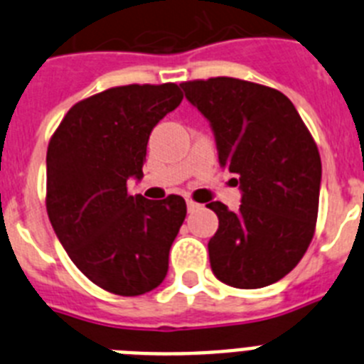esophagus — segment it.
Returning a JSON list of instances; mask_svg holds the SVG:
<instances>
[{"label": "esophagus", "instance_id": "1", "mask_svg": "<svg viewBox=\"0 0 364 364\" xmlns=\"http://www.w3.org/2000/svg\"><path fill=\"white\" fill-rule=\"evenodd\" d=\"M186 204H188V211H195V210H198V208H200V204L193 202L191 198H188V200H186Z\"/></svg>", "mask_w": 364, "mask_h": 364}]
</instances>
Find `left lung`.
I'll list each match as a JSON object with an SVG mask.
<instances>
[{
  "instance_id": "1",
  "label": "left lung",
  "mask_w": 364,
  "mask_h": 364,
  "mask_svg": "<svg viewBox=\"0 0 364 364\" xmlns=\"http://www.w3.org/2000/svg\"><path fill=\"white\" fill-rule=\"evenodd\" d=\"M210 122L218 162L239 176L240 205L205 204L218 217L208 242L215 277L242 290L281 281L314 237L321 156L297 109L282 92L237 78L180 83Z\"/></svg>"
}]
</instances>
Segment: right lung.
<instances>
[{"label":"right lung","mask_w":364,"mask_h":364,"mask_svg":"<svg viewBox=\"0 0 364 364\" xmlns=\"http://www.w3.org/2000/svg\"><path fill=\"white\" fill-rule=\"evenodd\" d=\"M182 102L175 83L112 87L69 109L47 149V213L76 268L111 294L162 284L186 200L127 193L149 134Z\"/></svg>","instance_id":"add662e5"}]
</instances>
